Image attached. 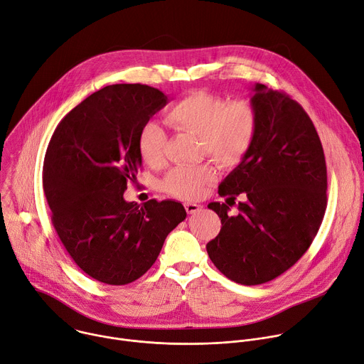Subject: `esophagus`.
Listing matches in <instances>:
<instances>
[{"mask_svg":"<svg viewBox=\"0 0 364 364\" xmlns=\"http://www.w3.org/2000/svg\"><path fill=\"white\" fill-rule=\"evenodd\" d=\"M201 204H197V203H186V210L188 215H194L197 212L201 210Z\"/></svg>","mask_w":364,"mask_h":364,"instance_id":"esophagus-1","label":"esophagus"}]
</instances>
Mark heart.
Instances as JSON below:
<instances>
[{"label":"heart","mask_w":364,"mask_h":364,"mask_svg":"<svg viewBox=\"0 0 364 364\" xmlns=\"http://www.w3.org/2000/svg\"><path fill=\"white\" fill-rule=\"evenodd\" d=\"M166 121L176 129L197 135L204 154L222 164L237 160L247 149L256 128V114L247 100L226 102L222 96L204 90H193L166 112ZM166 132L157 122H146L138 135L141 157L149 166H159L164 159ZM213 177L207 164H181L168 171L163 186L181 198L200 197Z\"/></svg>","instance_id":"heart-1"}]
</instances>
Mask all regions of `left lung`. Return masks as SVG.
<instances>
[{"label":"left lung","mask_w":364,"mask_h":364,"mask_svg":"<svg viewBox=\"0 0 364 364\" xmlns=\"http://www.w3.org/2000/svg\"><path fill=\"white\" fill-rule=\"evenodd\" d=\"M253 92V138L219 186L226 202L239 193L245 200L235 217L229 203L207 205L222 222L207 253L223 275L242 285L265 284L288 271L313 243L327 207L326 157L313 121L284 92L261 83Z\"/></svg>","instance_id":"8db88e82"}]
</instances>
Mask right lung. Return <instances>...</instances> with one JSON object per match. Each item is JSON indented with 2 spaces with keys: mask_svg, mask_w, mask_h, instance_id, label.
Wrapping results in <instances>:
<instances>
[{
  "mask_svg": "<svg viewBox=\"0 0 364 364\" xmlns=\"http://www.w3.org/2000/svg\"><path fill=\"white\" fill-rule=\"evenodd\" d=\"M167 102L148 85L105 86L73 108L48 142L43 188L51 222L76 265L99 282L141 278L187 216L178 201L124 198L142 164L139 131Z\"/></svg>",
  "mask_w": 364,
  "mask_h": 364,
  "instance_id": "obj_1",
  "label": "right lung"
}]
</instances>
